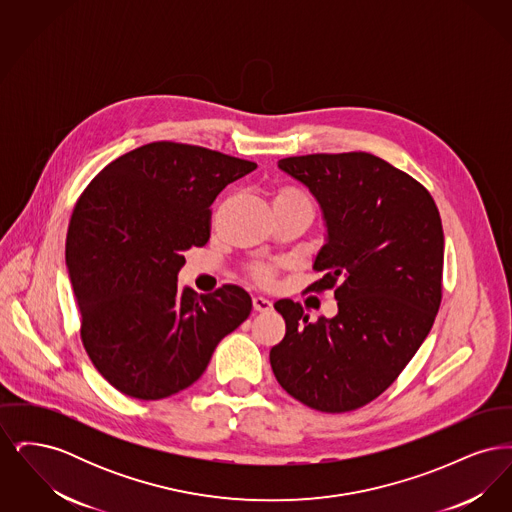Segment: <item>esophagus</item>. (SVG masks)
I'll return each instance as SVG.
<instances>
[{
	"label": "esophagus",
	"instance_id": "34e87169",
	"mask_svg": "<svg viewBox=\"0 0 512 512\" xmlns=\"http://www.w3.org/2000/svg\"><path fill=\"white\" fill-rule=\"evenodd\" d=\"M253 309L257 313H268V311H272V303L265 297H253Z\"/></svg>",
	"mask_w": 512,
	"mask_h": 512
}]
</instances>
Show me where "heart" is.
I'll return each mask as SVG.
<instances>
[{
    "label": "heart",
    "instance_id": "1",
    "mask_svg": "<svg viewBox=\"0 0 512 512\" xmlns=\"http://www.w3.org/2000/svg\"><path fill=\"white\" fill-rule=\"evenodd\" d=\"M272 205H274V207H276V205H307V207H311V199L307 197V194H305L303 190H299V188H295V186H280V188L274 192ZM251 274H253L255 280L267 284V282L272 280V276H274V268L255 267L251 270Z\"/></svg>",
    "mask_w": 512,
    "mask_h": 512
}]
</instances>
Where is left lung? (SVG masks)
<instances>
[{"label": "left lung", "instance_id": "8db88e82", "mask_svg": "<svg viewBox=\"0 0 512 512\" xmlns=\"http://www.w3.org/2000/svg\"><path fill=\"white\" fill-rule=\"evenodd\" d=\"M320 205L326 242L315 257L336 317L309 315L292 299L274 309L286 336L270 349L278 384L322 413H347L388 390L438 315L443 228L428 190L365 151L278 161Z\"/></svg>", "mask_w": 512, "mask_h": 512}]
</instances>
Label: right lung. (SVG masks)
I'll use <instances>...</instances> for the list:
<instances>
[{"mask_svg": "<svg viewBox=\"0 0 512 512\" xmlns=\"http://www.w3.org/2000/svg\"><path fill=\"white\" fill-rule=\"evenodd\" d=\"M257 165L153 142L109 163L74 207L65 259L80 336L99 374L144 401L186 390L251 313L249 293L178 288L184 251L209 240L211 203Z\"/></svg>", "mask_w": 512, "mask_h": 512, "instance_id": "1", "label": "right lung"}]
</instances>
